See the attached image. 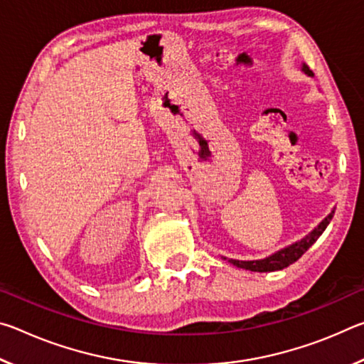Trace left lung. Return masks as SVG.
Instances as JSON below:
<instances>
[{
	"label": "left lung",
	"instance_id": "8db88e82",
	"mask_svg": "<svg viewBox=\"0 0 364 364\" xmlns=\"http://www.w3.org/2000/svg\"><path fill=\"white\" fill-rule=\"evenodd\" d=\"M306 73H310V69L306 65L301 67ZM334 217V212H331L328 217H326L321 223H319L318 228H315L306 237L301 239V241L295 242L291 247H287L284 250H279L278 254L271 255L268 258H263V260H254V262H239V260H230L232 264H236L237 268H244V269H250V271H260V273H264V271H276V269H282L287 268L289 264H292L294 262H297L299 258L305 254V252L311 247L313 244L318 241V237L321 236L323 231L328 228L329 221Z\"/></svg>",
	"mask_w": 364,
	"mask_h": 364
}]
</instances>
